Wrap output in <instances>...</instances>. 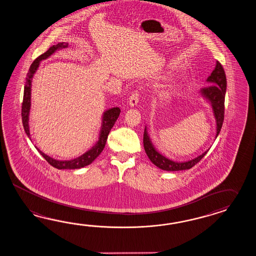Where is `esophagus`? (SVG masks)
Wrapping results in <instances>:
<instances>
[{
    "mask_svg": "<svg viewBox=\"0 0 256 256\" xmlns=\"http://www.w3.org/2000/svg\"><path fill=\"white\" fill-rule=\"evenodd\" d=\"M138 100H139V94L138 92H132L131 96L129 98L128 105L130 106L131 108H134V106L138 105Z\"/></svg>",
    "mask_w": 256,
    "mask_h": 256,
    "instance_id": "34e87169",
    "label": "esophagus"
}]
</instances>
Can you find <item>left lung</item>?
<instances>
[{"label":"left lung","mask_w":256,"mask_h":256,"mask_svg":"<svg viewBox=\"0 0 256 256\" xmlns=\"http://www.w3.org/2000/svg\"><path fill=\"white\" fill-rule=\"evenodd\" d=\"M206 82H208V84L210 86L202 89L200 91V96L205 101H207L212 106V115L216 120V139L223 125L224 116V96L226 92V74H224L223 66L218 61H216L214 70L206 80ZM143 143H144V151L148 158L150 160L151 162L156 165L160 169L169 170V172L188 170L195 164H197L208 152V150H206L202 155L186 162L172 160L170 158L164 156L162 153H160L154 146V144H152L150 136L148 132V126L144 127Z\"/></svg>","instance_id":"8db88e82"}]
</instances>
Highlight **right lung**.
I'll return each instance as SVG.
<instances>
[{
	"label": "right lung",
	"instance_id": "1",
	"mask_svg": "<svg viewBox=\"0 0 256 256\" xmlns=\"http://www.w3.org/2000/svg\"><path fill=\"white\" fill-rule=\"evenodd\" d=\"M68 42H59L58 44L50 47L44 54H40L39 58H37L33 61L32 66L28 70V72L26 74L21 116H22V122H23L24 130H25L28 138L30 139H32V138H30L28 122H30V108H32V84L34 74L38 70L40 61L46 60L48 58H50L52 54L58 52L61 49L68 48ZM120 113V110L118 106L106 110L103 112L102 118H101V127L99 130L98 140L89 150L86 151L79 157L75 158L72 160H56L54 158L46 155L42 151L40 150L37 146H35V148L37 150L39 151L40 154L48 162V164H51L52 167L59 169V170H65V169L73 170V169H80V168L86 167L87 165L92 164V162L98 157L99 154L104 150L108 136L112 130L113 125L115 124L117 118H118Z\"/></svg>",
	"mask_w": 256,
	"mask_h": 256
}]
</instances>
